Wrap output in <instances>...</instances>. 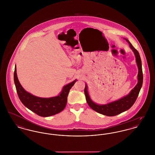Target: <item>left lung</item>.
<instances>
[{
  "label": "left lung",
  "instance_id": "obj_1",
  "mask_svg": "<svg viewBox=\"0 0 155 155\" xmlns=\"http://www.w3.org/2000/svg\"><path fill=\"white\" fill-rule=\"evenodd\" d=\"M129 45L130 48L134 51L135 57L137 65L138 67V74H137V85L131 90L130 93L127 96L119 99L118 100L113 101L104 105H99L91 100L87 90V85L85 84L84 89V93L86 97V101L88 105L92 109L101 114L112 117L117 115L119 114L125 112L129 109L135 102L138 97L139 93L142 88L143 84V73L142 68V61L139 52L133 47L129 41L125 38Z\"/></svg>",
  "mask_w": 155,
  "mask_h": 155
}]
</instances>
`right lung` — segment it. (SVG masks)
<instances>
[{
	"instance_id": "right-lung-1",
	"label": "right lung",
	"mask_w": 155,
	"mask_h": 155,
	"mask_svg": "<svg viewBox=\"0 0 155 155\" xmlns=\"http://www.w3.org/2000/svg\"><path fill=\"white\" fill-rule=\"evenodd\" d=\"M76 81L77 80H75L65 85L58 96L51 98L38 97L25 90L18 81L16 66L15 68L14 82L20 100L28 109L43 117L54 115L65 108L68 93Z\"/></svg>"
}]
</instances>
